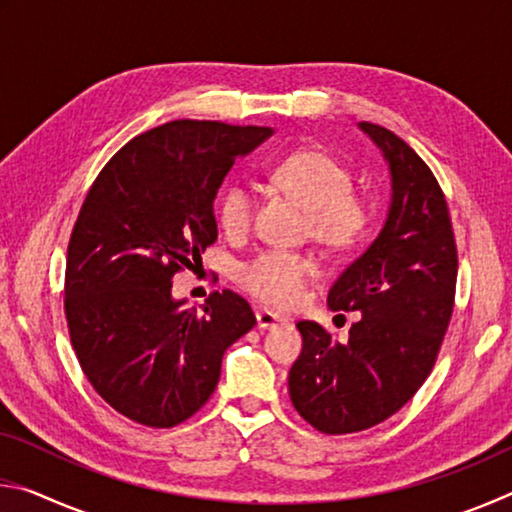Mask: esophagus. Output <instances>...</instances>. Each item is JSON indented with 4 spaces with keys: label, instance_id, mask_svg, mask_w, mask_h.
<instances>
[{
    "label": "esophagus",
    "instance_id": "esophagus-1",
    "mask_svg": "<svg viewBox=\"0 0 512 512\" xmlns=\"http://www.w3.org/2000/svg\"><path fill=\"white\" fill-rule=\"evenodd\" d=\"M255 318H257V327L259 329H273L277 325L287 323V318L277 316V314H273V311H268V309H259L257 314H255Z\"/></svg>",
    "mask_w": 512,
    "mask_h": 512
}]
</instances>
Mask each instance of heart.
Wrapping results in <instances>:
<instances>
[{
    "label": "heart",
    "instance_id": "b5f03b06",
    "mask_svg": "<svg viewBox=\"0 0 512 512\" xmlns=\"http://www.w3.org/2000/svg\"><path fill=\"white\" fill-rule=\"evenodd\" d=\"M271 183L307 212L311 237L329 248L357 244L370 221V207L354 196L352 173L329 153L302 149L291 153L271 171ZM221 230L228 237H241L253 219V194L246 185L223 189L216 205ZM316 259L289 250H266L241 268L239 280L248 293L266 305L287 309L302 298Z\"/></svg>",
    "mask_w": 512,
    "mask_h": 512
}]
</instances>
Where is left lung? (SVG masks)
I'll return each instance as SVG.
<instances>
[{
  "label": "left lung",
  "mask_w": 512,
  "mask_h": 512,
  "mask_svg": "<svg viewBox=\"0 0 512 512\" xmlns=\"http://www.w3.org/2000/svg\"><path fill=\"white\" fill-rule=\"evenodd\" d=\"M391 176L379 235L327 293L332 311H359L348 341L300 320L289 370L296 411L323 433H354L397 413L424 384L452 318L458 259L447 201L409 144L359 121Z\"/></svg>",
  "instance_id": "left-lung-1"
}]
</instances>
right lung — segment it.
Instances as JSON below:
<instances>
[{
    "label": "right lung",
    "mask_w": 512,
    "mask_h": 512,
    "mask_svg": "<svg viewBox=\"0 0 512 512\" xmlns=\"http://www.w3.org/2000/svg\"><path fill=\"white\" fill-rule=\"evenodd\" d=\"M264 126L178 119L115 153L74 225L65 314L81 368L103 400L146 427H173L210 400L221 361L255 314L225 289L185 309L173 273L219 237L214 198Z\"/></svg>",
    "instance_id": "1"
}]
</instances>
